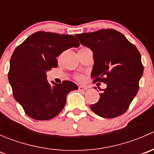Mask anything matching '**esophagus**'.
I'll use <instances>...</instances> for the list:
<instances>
[{"mask_svg": "<svg viewBox=\"0 0 154 154\" xmlns=\"http://www.w3.org/2000/svg\"><path fill=\"white\" fill-rule=\"evenodd\" d=\"M78 88L79 90H80V91H86V90L88 89V87L85 86H79Z\"/></svg>", "mask_w": 154, "mask_h": 154, "instance_id": "1", "label": "esophagus"}]
</instances>
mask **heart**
Wrapping results in <instances>:
<instances>
[{"mask_svg":"<svg viewBox=\"0 0 154 154\" xmlns=\"http://www.w3.org/2000/svg\"><path fill=\"white\" fill-rule=\"evenodd\" d=\"M83 49H84V48H81V49H80V50H83ZM80 50H79V51H80ZM61 57H62V55L59 56L58 60H61ZM74 79H75V80L78 82H83L85 79L84 74H76L74 76Z\"/></svg>","mask_w":154,"mask_h":154,"instance_id":"1","label":"heart"}]
</instances>
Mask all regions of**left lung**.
I'll list each match as a JSON object with an SVG mask.
<instances>
[{"label": "left lung", "mask_w": 154, "mask_h": 154, "mask_svg": "<svg viewBox=\"0 0 154 154\" xmlns=\"http://www.w3.org/2000/svg\"><path fill=\"white\" fill-rule=\"evenodd\" d=\"M76 36L93 52V83L101 82L107 85L102 89L98 101L90 105L91 109L106 119L124 114L139 91L144 71L139 50L114 29H101L76 34Z\"/></svg>", "instance_id": "obj_1"}]
</instances>
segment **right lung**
<instances>
[{"label":"right lung","mask_w":154,"mask_h":154,"mask_svg":"<svg viewBox=\"0 0 154 154\" xmlns=\"http://www.w3.org/2000/svg\"><path fill=\"white\" fill-rule=\"evenodd\" d=\"M72 35L38 31L17 46L10 60L8 79L13 97L35 120H50L64 108L67 94L78 89L75 83L64 80L49 83L46 71L57 68V57L66 50L79 47Z\"/></svg>","instance_id":"add662e5"}]
</instances>
